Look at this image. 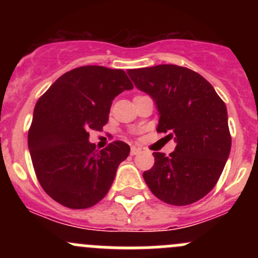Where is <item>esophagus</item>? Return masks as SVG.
<instances>
[{"label": "esophagus", "mask_w": 258, "mask_h": 258, "mask_svg": "<svg viewBox=\"0 0 258 258\" xmlns=\"http://www.w3.org/2000/svg\"><path fill=\"white\" fill-rule=\"evenodd\" d=\"M140 152H141V148L137 147V146H132V147H131V155H132V156L139 155Z\"/></svg>", "instance_id": "esophagus-1"}]
</instances>
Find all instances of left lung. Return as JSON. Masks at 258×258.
<instances>
[{"instance_id":"1","label":"left lung","mask_w":258,"mask_h":258,"mask_svg":"<svg viewBox=\"0 0 258 258\" xmlns=\"http://www.w3.org/2000/svg\"><path fill=\"white\" fill-rule=\"evenodd\" d=\"M140 91L156 103L157 132H168L176 148L155 152L145 171L148 188L161 201L186 206L206 196L222 173L231 151L227 108L201 75L176 64L128 70Z\"/></svg>"}]
</instances>
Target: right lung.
I'll return each mask as SVG.
<instances>
[{
	"mask_svg": "<svg viewBox=\"0 0 258 258\" xmlns=\"http://www.w3.org/2000/svg\"><path fill=\"white\" fill-rule=\"evenodd\" d=\"M122 70L82 66L58 77L37 101L28 150L38 182L69 209H88L110 189L130 146L114 141L95 150L88 132L107 123L116 96L132 90Z\"/></svg>",
	"mask_w": 258,
	"mask_h": 258,
	"instance_id": "obj_1",
	"label": "right lung"
}]
</instances>
